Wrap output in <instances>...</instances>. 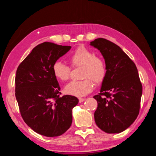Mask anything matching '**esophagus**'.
I'll list each match as a JSON object with an SVG mask.
<instances>
[{
	"mask_svg": "<svg viewBox=\"0 0 156 156\" xmlns=\"http://www.w3.org/2000/svg\"><path fill=\"white\" fill-rule=\"evenodd\" d=\"M78 100H79V102H80H80H83V101H84V100H85V99L83 98H79Z\"/></svg>",
	"mask_w": 156,
	"mask_h": 156,
	"instance_id": "esophagus-1",
	"label": "esophagus"
}]
</instances>
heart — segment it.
Wrapping results in <instances>:
<instances>
[{
    "mask_svg": "<svg viewBox=\"0 0 156 156\" xmlns=\"http://www.w3.org/2000/svg\"><path fill=\"white\" fill-rule=\"evenodd\" d=\"M67 59L71 67H82L81 80H73L65 87L66 94L75 96H84L93 90L94 83L103 81L107 73V65L105 60L96 56L93 51L84 46H80L68 55ZM52 71L57 79L62 82L67 81L70 76L71 68L60 60H56L52 65Z\"/></svg>",
    "mask_w": 156,
    "mask_h": 156,
    "instance_id": "b5f03b06",
    "label": "heart"
}]
</instances>
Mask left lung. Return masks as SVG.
<instances>
[{
    "instance_id": "left-lung-1",
    "label": "left lung",
    "mask_w": 156,
    "mask_h": 156,
    "mask_svg": "<svg viewBox=\"0 0 156 156\" xmlns=\"http://www.w3.org/2000/svg\"><path fill=\"white\" fill-rule=\"evenodd\" d=\"M90 44L100 50L107 65L100 92L94 96L98 102L95 122L107 133H120L139 114L142 86L138 69L133 60L112 42L99 38Z\"/></svg>"
}]
</instances>
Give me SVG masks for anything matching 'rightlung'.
<instances>
[{
	"instance_id": "obj_1",
	"label": "right lung",
	"mask_w": 156,
	"mask_h": 156,
	"mask_svg": "<svg viewBox=\"0 0 156 156\" xmlns=\"http://www.w3.org/2000/svg\"><path fill=\"white\" fill-rule=\"evenodd\" d=\"M71 46L49 42L39 44L17 68L15 96L25 122L41 135H62L72 122V109L78 103L76 97L60 96V87L52 71L55 61Z\"/></svg>"
}]
</instances>
